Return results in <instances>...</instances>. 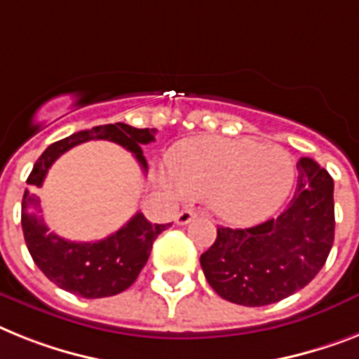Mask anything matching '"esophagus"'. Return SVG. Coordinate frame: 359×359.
I'll list each match as a JSON object with an SVG mask.
<instances>
[{
  "instance_id": "esophagus-1",
  "label": "esophagus",
  "mask_w": 359,
  "mask_h": 359,
  "mask_svg": "<svg viewBox=\"0 0 359 359\" xmlns=\"http://www.w3.org/2000/svg\"><path fill=\"white\" fill-rule=\"evenodd\" d=\"M194 216H196V212L192 211V209H183L182 212H177L176 222L180 224V226H187V224H189V222H191Z\"/></svg>"
}]
</instances>
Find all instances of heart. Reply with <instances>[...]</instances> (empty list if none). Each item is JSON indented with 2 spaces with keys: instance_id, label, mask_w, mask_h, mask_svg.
<instances>
[{
  "instance_id": "obj_1",
  "label": "heart",
  "mask_w": 359,
  "mask_h": 359,
  "mask_svg": "<svg viewBox=\"0 0 359 359\" xmlns=\"http://www.w3.org/2000/svg\"><path fill=\"white\" fill-rule=\"evenodd\" d=\"M168 191L209 196L212 209L235 224L259 222L277 211L292 191L295 167L290 154L251 139L191 137L167 156Z\"/></svg>"
}]
</instances>
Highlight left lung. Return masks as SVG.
<instances>
[{
	"label": "left lung",
	"mask_w": 359,
	"mask_h": 359,
	"mask_svg": "<svg viewBox=\"0 0 359 359\" xmlns=\"http://www.w3.org/2000/svg\"><path fill=\"white\" fill-rule=\"evenodd\" d=\"M297 187L277 218L248 229L218 227L200 264L220 297L242 306L279 303L304 288L334 244V182L310 158L297 163Z\"/></svg>",
	"instance_id": "1"
}]
</instances>
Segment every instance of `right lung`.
Here are the masks:
<instances>
[{
  "instance_id": "right-lung-1",
  "label": "right lung",
  "mask_w": 359,
  "mask_h": 359,
  "mask_svg": "<svg viewBox=\"0 0 359 359\" xmlns=\"http://www.w3.org/2000/svg\"><path fill=\"white\" fill-rule=\"evenodd\" d=\"M156 128H133L130 124L115 123L76 132L47 147L27 177L29 187H40L47 170L62 154L91 139H108L133 154L143 170L147 159L141 144L156 141ZM170 224H150L141 212L130 218L114 235L99 242H71L51 233L40 216V201L31 189H25L22 201V227L27 250L34 264L58 288L84 299L117 295L130 288L139 271L147 264L154 240Z\"/></svg>"
}]
</instances>
